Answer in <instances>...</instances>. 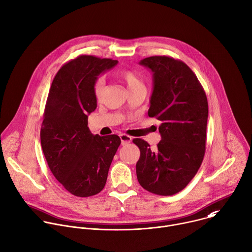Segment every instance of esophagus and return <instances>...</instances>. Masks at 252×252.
I'll use <instances>...</instances> for the list:
<instances>
[{"instance_id":"1","label":"esophagus","mask_w":252,"mask_h":252,"mask_svg":"<svg viewBox=\"0 0 252 252\" xmlns=\"http://www.w3.org/2000/svg\"><path fill=\"white\" fill-rule=\"evenodd\" d=\"M120 139H121V144L122 145H127L132 141V137L126 134H120Z\"/></svg>"}]
</instances>
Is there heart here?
<instances>
[{"label": "heart", "mask_w": 252, "mask_h": 252, "mask_svg": "<svg viewBox=\"0 0 252 252\" xmlns=\"http://www.w3.org/2000/svg\"><path fill=\"white\" fill-rule=\"evenodd\" d=\"M116 75L125 83L126 87L128 88L129 91H133L137 88H140V87H144V84H143V81L141 79V77L134 71L132 70H129V69H125V68H122V69H119L117 70L116 72ZM103 81L101 79H97L94 83V87H93V90H94V96L98 99L100 98L101 94H102V91H103Z\"/></svg>", "instance_id": "obj_1"}]
</instances>
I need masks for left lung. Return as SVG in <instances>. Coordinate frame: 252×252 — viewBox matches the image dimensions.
Instances as JSON below:
<instances>
[{
  "instance_id": "obj_1",
  "label": "left lung",
  "mask_w": 252,
  "mask_h": 252,
  "mask_svg": "<svg viewBox=\"0 0 252 252\" xmlns=\"http://www.w3.org/2000/svg\"><path fill=\"white\" fill-rule=\"evenodd\" d=\"M140 64L154 73L150 117L160 121L161 140L156 150L143 139L137 178L147 191L170 196L184 189L197 173L206 151L208 100L193 71L170 56H152Z\"/></svg>"
}]
</instances>
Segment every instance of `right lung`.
I'll return each mask as SVG.
<instances>
[{"mask_svg":"<svg viewBox=\"0 0 252 252\" xmlns=\"http://www.w3.org/2000/svg\"><path fill=\"white\" fill-rule=\"evenodd\" d=\"M116 60L80 55L65 63L49 90L40 130L47 164L62 186L78 197H90L105 186L121 140L117 135H93L88 114L96 108L94 83Z\"/></svg>","mask_w":252,"mask_h":252,"instance_id":"add662e5","label":"right lung"}]
</instances>
